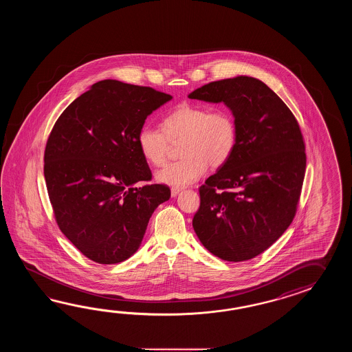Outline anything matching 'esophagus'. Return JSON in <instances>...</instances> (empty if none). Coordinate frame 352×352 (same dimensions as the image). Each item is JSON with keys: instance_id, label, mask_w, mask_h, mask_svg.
I'll return each instance as SVG.
<instances>
[{"instance_id": "34e87169", "label": "esophagus", "mask_w": 352, "mask_h": 352, "mask_svg": "<svg viewBox=\"0 0 352 352\" xmlns=\"http://www.w3.org/2000/svg\"><path fill=\"white\" fill-rule=\"evenodd\" d=\"M179 191H181V188H179V187H173L171 188V195H173V197H176L179 195Z\"/></svg>"}]
</instances>
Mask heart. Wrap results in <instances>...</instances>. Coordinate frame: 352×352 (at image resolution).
I'll return each instance as SVG.
<instances>
[{
    "label": "heart",
    "instance_id": "b5f03b06",
    "mask_svg": "<svg viewBox=\"0 0 352 352\" xmlns=\"http://www.w3.org/2000/svg\"><path fill=\"white\" fill-rule=\"evenodd\" d=\"M161 128L146 124L137 143L142 157L151 165L166 162L170 142L179 141L182 160L165 166L156 177L171 186H186L200 179L208 166L219 168L230 160L236 147L238 128L232 114L225 109L210 111L205 105L184 103L162 120Z\"/></svg>",
    "mask_w": 352,
    "mask_h": 352
}]
</instances>
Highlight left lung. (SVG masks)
<instances>
[{"instance_id": "obj_1", "label": "left lung", "mask_w": 352, "mask_h": 352, "mask_svg": "<svg viewBox=\"0 0 352 352\" xmlns=\"http://www.w3.org/2000/svg\"><path fill=\"white\" fill-rule=\"evenodd\" d=\"M188 98L224 102L238 128L232 157L199 188L195 232L220 259L249 261L276 243L296 217L306 173L298 122L270 87L252 76L205 84Z\"/></svg>"}]
</instances>
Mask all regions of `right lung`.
Wrapping results in <instances>:
<instances>
[{
  "instance_id": "right-lung-1",
  "label": "right lung",
  "mask_w": 352,
  "mask_h": 352,
  "mask_svg": "<svg viewBox=\"0 0 352 352\" xmlns=\"http://www.w3.org/2000/svg\"><path fill=\"white\" fill-rule=\"evenodd\" d=\"M173 97L151 87L107 79L60 114L46 142L44 175L54 217L74 247L99 264L135 254L153 211L167 201L152 179L137 135Z\"/></svg>"
}]
</instances>
